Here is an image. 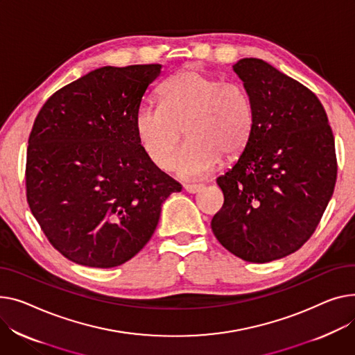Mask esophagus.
I'll return each mask as SVG.
<instances>
[{
  "label": "esophagus",
  "mask_w": 355,
  "mask_h": 355,
  "mask_svg": "<svg viewBox=\"0 0 355 355\" xmlns=\"http://www.w3.org/2000/svg\"><path fill=\"white\" fill-rule=\"evenodd\" d=\"M204 188V185H184V190L190 194H197Z\"/></svg>",
  "instance_id": "1"
}]
</instances>
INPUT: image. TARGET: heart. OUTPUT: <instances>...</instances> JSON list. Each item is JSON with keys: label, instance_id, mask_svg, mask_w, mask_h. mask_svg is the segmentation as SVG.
<instances>
[{"label": "heart", "instance_id": "b5f03b06", "mask_svg": "<svg viewBox=\"0 0 355 355\" xmlns=\"http://www.w3.org/2000/svg\"><path fill=\"white\" fill-rule=\"evenodd\" d=\"M159 96L161 104H139L134 116L138 143L155 167H171L184 130L190 141L174 161L184 180L212 173L220 158L232 159L247 147L254 111L240 84L191 67L165 81Z\"/></svg>", "mask_w": 355, "mask_h": 355}]
</instances>
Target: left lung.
<instances>
[{
    "label": "left lung",
    "mask_w": 355,
    "mask_h": 355,
    "mask_svg": "<svg viewBox=\"0 0 355 355\" xmlns=\"http://www.w3.org/2000/svg\"><path fill=\"white\" fill-rule=\"evenodd\" d=\"M252 104L254 125L239 159L217 184L224 205L212 232L234 255L270 263L315 231L337 180L336 144L315 94L258 58L232 65Z\"/></svg>",
    "instance_id": "left-lung-1"
}]
</instances>
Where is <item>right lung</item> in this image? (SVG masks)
<instances>
[{
  "mask_svg": "<svg viewBox=\"0 0 355 355\" xmlns=\"http://www.w3.org/2000/svg\"><path fill=\"white\" fill-rule=\"evenodd\" d=\"M161 64L101 67L40 110L27 150V200L46 239L69 261L112 268L150 241L161 207L181 184L141 148L134 116Z\"/></svg>",
  "mask_w": 355,
  "mask_h": 355,
  "instance_id": "1",
  "label": "right lung"
}]
</instances>
